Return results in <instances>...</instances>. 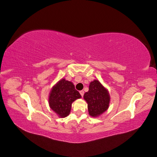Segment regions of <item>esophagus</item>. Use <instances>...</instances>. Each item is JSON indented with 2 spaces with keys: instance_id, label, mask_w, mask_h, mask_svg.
I'll return each instance as SVG.
<instances>
[{
  "instance_id": "34e87169",
  "label": "esophagus",
  "mask_w": 157,
  "mask_h": 157,
  "mask_svg": "<svg viewBox=\"0 0 157 157\" xmlns=\"http://www.w3.org/2000/svg\"><path fill=\"white\" fill-rule=\"evenodd\" d=\"M79 92H80V95H81V96H82V97H83V96H84V91H82V90H81V91H80Z\"/></svg>"
}]
</instances>
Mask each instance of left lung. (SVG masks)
<instances>
[{
  "label": "left lung",
  "instance_id": "8db88e82",
  "mask_svg": "<svg viewBox=\"0 0 157 157\" xmlns=\"http://www.w3.org/2000/svg\"><path fill=\"white\" fill-rule=\"evenodd\" d=\"M83 98L88 103L89 115L94 118L99 117L107 110L111 99L108 90L96 79L90 82L88 92L84 94Z\"/></svg>",
  "mask_w": 157,
  "mask_h": 157
}]
</instances>
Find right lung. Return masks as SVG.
<instances>
[{
    "mask_svg": "<svg viewBox=\"0 0 157 157\" xmlns=\"http://www.w3.org/2000/svg\"><path fill=\"white\" fill-rule=\"evenodd\" d=\"M81 98L72 82L61 78L51 89L48 97L50 109L60 118L67 117L76 99Z\"/></svg>",
    "mask_w": 157,
    "mask_h": 157,
    "instance_id": "right-lung-1",
    "label": "right lung"
}]
</instances>
